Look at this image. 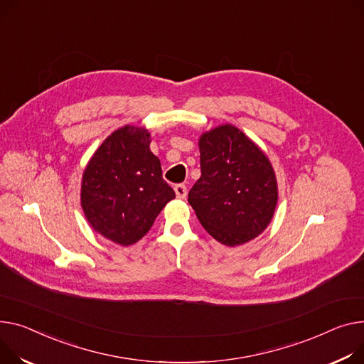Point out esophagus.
<instances>
[{"label":"esophagus","instance_id":"esophagus-1","mask_svg":"<svg viewBox=\"0 0 364 364\" xmlns=\"http://www.w3.org/2000/svg\"><path fill=\"white\" fill-rule=\"evenodd\" d=\"M174 191H176V195H177L178 199H186V196H187V187L184 184H177L174 187Z\"/></svg>","mask_w":364,"mask_h":364}]
</instances>
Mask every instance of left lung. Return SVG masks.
I'll list each match as a JSON object with an SVG mask.
<instances>
[{
  "instance_id": "8db88e82",
  "label": "left lung",
  "mask_w": 364,
  "mask_h": 364,
  "mask_svg": "<svg viewBox=\"0 0 364 364\" xmlns=\"http://www.w3.org/2000/svg\"><path fill=\"white\" fill-rule=\"evenodd\" d=\"M199 151L202 176L188 193V203L221 245L249 243L269 225L278 203L269 158L232 124L202 133Z\"/></svg>"
}]
</instances>
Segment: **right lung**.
Instances as JSON below:
<instances>
[{"label":"right lung","instance_id":"right-lung-1","mask_svg":"<svg viewBox=\"0 0 364 364\" xmlns=\"http://www.w3.org/2000/svg\"><path fill=\"white\" fill-rule=\"evenodd\" d=\"M151 133L139 126L112 132L89 159L80 205L89 225L119 246L146 235L165 205L176 198L152 154Z\"/></svg>","mask_w":364,"mask_h":364}]
</instances>
